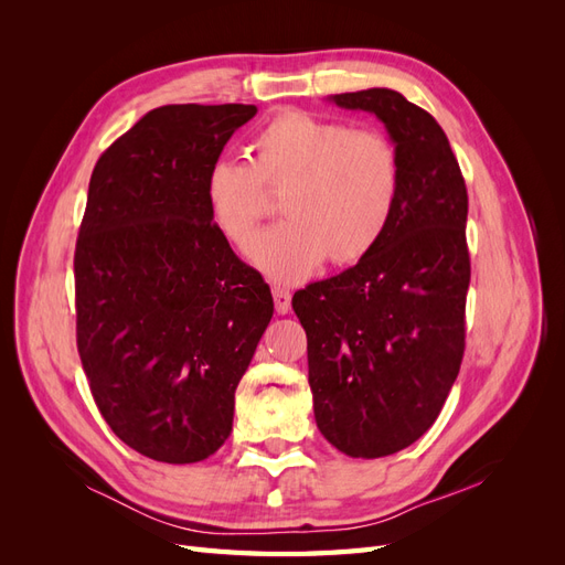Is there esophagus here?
Returning <instances> with one entry per match:
<instances>
[{
  "instance_id": "esophagus-1",
  "label": "esophagus",
  "mask_w": 565,
  "mask_h": 565,
  "mask_svg": "<svg viewBox=\"0 0 565 565\" xmlns=\"http://www.w3.org/2000/svg\"><path fill=\"white\" fill-rule=\"evenodd\" d=\"M273 301H276V311L280 316L289 313V306H292V295H289L287 287H273Z\"/></svg>"
}]
</instances>
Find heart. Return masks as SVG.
I'll return each mask as SVG.
<instances>
[{
	"label": "heart",
	"instance_id": "obj_1",
	"mask_svg": "<svg viewBox=\"0 0 565 565\" xmlns=\"http://www.w3.org/2000/svg\"><path fill=\"white\" fill-rule=\"evenodd\" d=\"M401 152L372 127H351L306 110H282L249 143V162L216 160L204 177V202L216 231L245 249L280 195L285 221L252 247L266 276L292 282L330 256L334 266L363 262L396 214Z\"/></svg>",
	"mask_w": 565,
	"mask_h": 565
}]
</instances>
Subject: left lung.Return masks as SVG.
<instances>
[{
  "mask_svg": "<svg viewBox=\"0 0 565 565\" xmlns=\"http://www.w3.org/2000/svg\"><path fill=\"white\" fill-rule=\"evenodd\" d=\"M377 115L403 162L396 214L363 262L292 297L320 434L386 457L431 429L465 355L469 195L446 131L393 89L334 94Z\"/></svg>",
  "mask_w": 565,
  "mask_h": 565,
  "instance_id": "1",
  "label": "left lung"
}]
</instances>
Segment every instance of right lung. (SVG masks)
Segmentation results:
<instances>
[{
    "label": "right lung",
    "instance_id": "right-lung-1",
    "mask_svg": "<svg viewBox=\"0 0 565 565\" xmlns=\"http://www.w3.org/2000/svg\"><path fill=\"white\" fill-rule=\"evenodd\" d=\"M254 106H162L98 158L75 247L77 351L113 434L167 465L214 455L273 316L204 177Z\"/></svg>",
    "mask_w": 565,
    "mask_h": 565
}]
</instances>
